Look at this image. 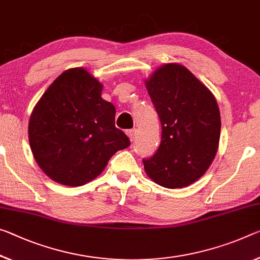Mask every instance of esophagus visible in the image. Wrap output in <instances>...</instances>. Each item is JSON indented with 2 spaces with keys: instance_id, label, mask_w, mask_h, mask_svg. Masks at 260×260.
Instances as JSON below:
<instances>
[{
  "instance_id": "esophagus-1",
  "label": "esophagus",
  "mask_w": 260,
  "mask_h": 260,
  "mask_svg": "<svg viewBox=\"0 0 260 260\" xmlns=\"http://www.w3.org/2000/svg\"><path fill=\"white\" fill-rule=\"evenodd\" d=\"M126 134H127V137L129 138L131 141H134L135 135H137V129H129V131H127Z\"/></svg>"
}]
</instances>
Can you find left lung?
<instances>
[{"mask_svg": "<svg viewBox=\"0 0 260 260\" xmlns=\"http://www.w3.org/2000/svg\"><path fill=\"white\" fill-rule=\"evenodd\" d=\"M146 88L162 126L152 157L143 159L149 178L167 188L197 182L219 148L221 117L215 97L179 63H166L147 78Z\"/></svg>", "mask_w": 260, "mask_h": 260, "instance_id": "left-lung-1", "label": "left lung"}]
</instances>
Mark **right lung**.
<instances>
[{
    "mask_svg": "<svg viewBox=\"0 0 260 260\" xmlns=\"http://www.w3.org/2000/svg\"><path fill=\"white\" fill-rule=\"evenodd\" d=\"M103 84L82 67L64 71L32 111L28 142L36 162L54 182L81 186L100 176L118 150L131 145L114 125Z\"/></svg>",
    "mask_w": 260,
    "mask_h": 260,
    "instance_id": "right-lung-1",
    "label": "right lung"
}]
</instances>
